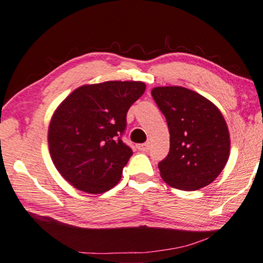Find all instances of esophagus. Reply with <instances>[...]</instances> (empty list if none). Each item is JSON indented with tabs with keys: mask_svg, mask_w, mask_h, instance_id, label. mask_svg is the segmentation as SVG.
Here are the masks:
<instances>
[{
	"mask_svg": "<svg viewBox=\"0 0 263 263\" xmlns=\"http://www.w3.org/2000/svg\"><path fill=\"white\" fill-rule=\"evenodd\" d=\"M137 148L140 149V151H142V152L148 151V149H149V143H142V145H138Z\"/></svg>",
	"mask_w": 263,
	"mask_h": 263,
	"instance_id": "34e87169",
	"label": "esophagus"
}]
</instances>
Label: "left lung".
Instances as JSON below:
<instances>
[{
	"mask_svg": "<svg viewBox=\"0 0 263 263\" xmlns=\"http://www.w3.org/2000/svg\"><path fill=\"white\" fill-rule=\"evenodd\" d=\"M170 131V152L158 163L167 184L196 191L212 183L230 157V132L223 115L202 95L181 86L151 91Z\"/></svg>",
	"mask_w": 263,
	"mask_h": 263,
	"instance_id": "8db88e82",
	"label": "left lung"
}]
</instances>
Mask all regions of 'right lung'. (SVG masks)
<instances>
[{
    "mask_svg": "<svg viewBox=\"0 0 263 263\" xmlns=\"http://www.w3.org/2000/svg\"><path fill=\"white\" fill-rule=\"evenodd\" d=\"M145 89L141 81L83 85L57 106L48 125V149L54 167L71 186L99 195L120 182L132 156L120 136L127 111Z\"/></svg>",
    "mask_w": 263,
    "mask_h": 263,
    "instance_id": "right-lung-1",
    "label": "right lung"
}]
</instances>
